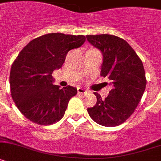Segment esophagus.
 Listing matches in <instances>:
<instances>
[{
	"label": "esophagus",
	"mask_w": 161,
	"mask_h": 161,
	"mask_svg": "<svg viewBox=\"0 0 161 161\" xmlns=\"http://www.w3.org/2000/svg\"><path fill=\"white\" fill-rule=\"evenodd\" d=\"M86 92V91L85 90V89L81 88V87H79V88H78V93H79V94H85Z\"/></svg>",
	"instance_id": "obj_1"
}]
</instances>
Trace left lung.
<instances>
[{
    "mask_svg": "<svg viewBox=\"0 0 161 161\" xmlns=\"http://www.w3.org/2000/svg\"><path fill=\"white\" fill-rule=\"evenodd\" d=\"M91 44L103 54L100 75L110 80L113 89L105 99L95 92L97 101L87 108L97 124L114 127L125 122L142 98L147 80L141 59L125 40L112 35L86 36Z\"/></svg>",
    "mask_w": 161,
    "mask_h": 161,
    "instance_id": "obj_1",
    "label": "left lung"
}]
</instances>
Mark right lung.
Returning a JSON list of instances; mask_svg holds the SVG:
<instances>
[{
  "label": "right lung",
  "mask_w": 161,
  "mask_h": 161,
  "mask_svg": "<svg viewBox=\"0 0 161 161\" xmlns=\"http://www.w3.org/2000/svg\"><path fill=\"white\" fill-rule=\"evenodd\" d=\"M84 36L49 33L29 42L12 64L9 75L11 96L28 120L52 125L63 117L77 88L53 85L52 74L60 69L67 53L84 44Z\"/></svg>",
  "instance_id": "obj_1"
}]
</instances>
